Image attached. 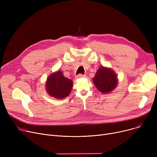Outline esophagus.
I'll return each instance as SVG.
<instances>
[{
    "label": "esophagus",
    "instance_id": "1",
    "mask_svg": "<svg viewBox=\"0 0 157 157\" xmlns=\"http://www.w3.org/2000/svg\"><path fill=\"white\" fill-rule=\"evenodd\" d=\"M85 76V75H83V74H78V75L76 76V78H84Z\"/></svg>",
    "mask_w": 157,
    "mask_h": 157
}]
</instances>
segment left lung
<instances>
[{
	"mask_svg": "<svg viewBox=\"0 0 157 157\" xmlns=\"http://www.w3.org/2000/svg\"><path fill=\"white\" fill-rule=\"evenodd\" d=\"M94 83L97 88L102 94H109L117 88L118 83L117 74L111 68L104 67L98 69Z\"/></svg>",
	"mask_w": 157,
	"mask_h": 157,
	"instance_id": "left-lung-1",
	"label": "left lung"
}]
</instances>
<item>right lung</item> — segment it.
I'll return each mask as SVG.
<instances>
[{
    "instance_id": "right-lung-1",
    "label": "right lung",
    "mask_w": 157,
    "mask_h": 157,
    "mask_svg": "<svg viewBox=\"0 0 157 157\" xmlns=\"http://www.w3.org/2000/svg\"><path fill=\"white\" fill-rule=\"evenodd\" d=\"M72 85V80L65 77L62 71H58L48 77L46 90L51 97L57 99H62L70 94Z\"/></svg>"
}]
</instances>
